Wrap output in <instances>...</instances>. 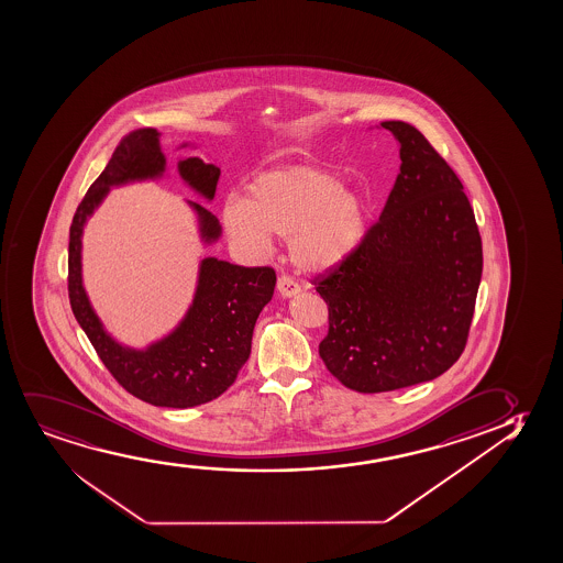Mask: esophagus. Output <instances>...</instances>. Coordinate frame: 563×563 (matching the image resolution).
Listing matches in <instances>:
<instances>
[{"label":"esophagus","mask_w":563,"mask_h":563,"mask_svg":"<svg viewBox=\"0 0 563 563\" xmlns=\"http://www.w3.org/2000/svg\"><path fill=\"white\" fill-rule=\"evenodd\" d=\"M299 284H295L289 276H279L278 278V295L284 299H291L295 295H299Z\"/></svg>","instance_id":"1"}]
</instances>
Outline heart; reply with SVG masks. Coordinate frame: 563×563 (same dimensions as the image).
Instances as JSON below:
<instances>
[{
  "label": "heart",
  "instance_id": "b5f03b06",
  "mask_svg": "<svg viewBox=\"0 0 563 563\" xmlns=\"http://www.w3.org/2000/svg\"><path fill=\"white\" fill-rule=\"evenodd\" d=\"M371 201L339 173L307 165L261 173L243 198L221 207L228 238L251 253L271 250L272 235L289 238L291 263L307 274L335 271L356 255L369 228Z\"/></svg>",
  "mask_w": 563,
  "mask_h": 563
}]
</instances>
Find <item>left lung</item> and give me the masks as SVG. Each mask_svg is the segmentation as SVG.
Here are the masks:
<instances>
[{
  "instance_id": "1",
  "label": "left lung",
  "mask_w": 563,
  "mask_h": 563,
  "mask_svg": "<svg viewBox=\"0 0 563 563\" xmlns=\"http://www.w3.org/2000/svg\"><path fill=\"white\" fill-rule=\"evenodd\" d=\"M380 128L398 141V178L356 255L316 284L329 308L321 360L362 394L427 383L461 357L484 266L455 172L413 125Z\"/></svg>"
}]
</instances>
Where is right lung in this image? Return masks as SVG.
<instances>
[{
    "label": "right lung",
    "instance_id": "add662e5",
    "mask_svg": "<svg viewBox=\"0 0 563 563\" xmlns=\"http://www.w3.org/2000/svg\"><path fill=\"white\" fill-rule=\"evenodd\" d=\"M159 136L162 133L150 128L125 136L79 203L70 227L68 295L79 328L129 394L152 406L186 409L219 398L234 383L250 357L256 318L274 295L276 272L268 266L245 268L206 256L198 268L192 305L167 335L150 342L146 349H133L108 333L84 287V228L112 188L164 177L167 162ZM186 146L190 143L180 144V148ZM177 169L188 188L206 201L213 200L219 167L190 156L178 159ZM186 203L196 214L201 243L219 242V219L198 201Z\"/></svg>",
    "mask_w": 563,
    "mask_h": 563
}]
</instances>
